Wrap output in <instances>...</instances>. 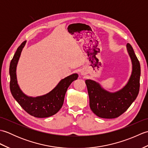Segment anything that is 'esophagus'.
Returning a JSON list of instances; mask_svg holds the SVG:
<instances>
[{
  "label": "esophagus",
  "mask_w": 148,
  "mask_h": 148,
  "mask_svg": "<svg viewBox=\"0 0 148 148\" xmlns=\"http://www.w3.org/2000/svg\"><path fill=\"white\" fill-rule=\"evenodd\" d=\"M81 74H82V75H84V74H85L86 73H85V72H83V71H81Z\"/></svg>",
  "instance_id": "obj_1"
}]
</instances>
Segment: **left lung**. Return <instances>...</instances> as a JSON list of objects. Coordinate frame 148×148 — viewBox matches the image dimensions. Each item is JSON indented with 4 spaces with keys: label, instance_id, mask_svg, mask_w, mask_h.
Returning <instances> with one entry per match:
<instances>
[{
    "label": "left lung",
    "instance_id": "1",
    "mask_svg": "<svg viewBox=\"0 0 148 148\" xmlns=\"http://www.w3.org/2000/svg\"><path fill=\"white\" fill-rule=\"evenodd\" d=\"M127 48L132 62V72L127 85L115 93L102 88L99 83L86 79L85 83L90 99V107L94 114L102 118L119 117L133 103L139 92L140 66L132 47L128 43Z\"/></svg>",
    "mask_w": 148,
    "mask_h": 148
}]
</instances>
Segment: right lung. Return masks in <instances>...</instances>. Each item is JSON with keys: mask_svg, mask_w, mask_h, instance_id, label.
<instances>
[{"mask_svg": "<svg viewBox=\"0 0 148 148\" xmlns=\"http://www.w3.org/2000/svg\"><path fill=\"white\" fill-rule=\"evenodd\" d=\"M25 43L26 40H25L18 47L10 63L9 74L11 92L21 108L31 116L40 118L49 117L55 114L61 109L68 87L72 81L77 79L78 75L73 74L62 79L58 85L46 95L36 98L25 95L18 86L16 73L18 60Z\"/></svg>", "mask_w": 148, "mask_h": 148, "instance_id": "add662e5", "label": "right lung"}]
</instances>
